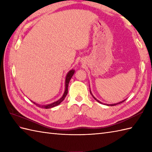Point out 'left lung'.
I'll return each mask as SVG.
<instances>
[{
	"label": "left lung",
	"instance_id": "left-lung-1",
	"mask_svg": "<svg viewBox=\"0 0 152 152\" xmlns=\"http://www.w3.org/2000/svg\"><path fill=\"white\" fill-rule=\"evenodd\" d=\"M90 93H91V95L93 96V98H94V99H95V100H96V101H97V102H99V103H101V104H103V103H102V102H101V101H99V100H97V99H96V98L95 97V96L93 95V94H92V93H91V90H90ZM125 100H126V99L124 100V101H121V102H118V103H114V104H105V105H107V106H115V105H117L118 104H120V103H122V102H124V101H125Z\"/></svg>",
	"mask_w": 152,
	"mask_h": 152
}]
</instances>
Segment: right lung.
<instances>
[{
    "label": "right lung",
    "mask_w": 152,
    "mask_h": 152,
    "mask_svg": "<svg viewBox=\"0 0 152 152\" xmlns=\"http://www.w3.org/2000/svg\"><path fill=\"white\" fill-rule=\"evenodd\" d=\"M74 72H75V70L72 69V70H70L69 72L67 73V74L66 75V78H65V89H64V92L63 93V96H61V98H60L59 100H58V101L54 102L51 103V104H44V105L40 104H38V103H36V102H34L32 101H31L33 102L34 104H36L37 106H38V107L42 108H46V109L53 108V107H55V106L59 105L60 103L62 102L63 100L64 99V98L66 97V96L67 93H68V86H69V83L70 80L71 78H72V77L74 75Z\"/></svg>",
    "instance_id": "1"
}]
</instances>
